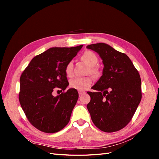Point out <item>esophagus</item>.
Listing matches in <instances>:
<instances>
[{
	"label": "esophagus",
	"mask_w": 159,
	"mask_h": 159,
	"mask_svg": "<svg viewBox=\"0 0 159 159\" xmlns=\"http://www.w3.org/2000/svg\"><path fill=\"white\" fill-rule=\"evenodd\" d=\"M85 93V91H78V93H79V95H82V94H84Z\"/></svg>",
	"instance_id": "1"
}]
</instances>
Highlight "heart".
<instances>
[{"mask_svg": "<svg viewBox=\"0 0 159 159\" xmlns=\"http://www.w3.org/2000/svg\"><path fill=\"white\" fill-rule=\"evenodd\" d=\"M81 58L84 61H85L89 66L90 74L93 75L95 78H98L100 75V71L97 66H95L98 64V58L93 52L85 51ZM65 73L68 77H72L74 75V61L73 60L69 61L65 67ZM92 78L91 76L86 77H77L70 80V85L71 88L75 89L77 90L81 91L85 90L89 88L91 84H92Z\"/></svg>", "mask_w": 159, "mask_h": 159, "instance_id": "obj_1", "label": "heart"}]
</instances>
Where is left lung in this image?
Here are the masks:
<instances>
[{
    "instance_id": "obj_1",
    "label": "left lung",
    "mask_w": 159,
    "mask_h": 159,
    "mask_svg": "<svg viewBox=\"0 0 159 159\" xmlns=\"http://www.w3.org/2000/svg\"><path fill=\"white\" fill-rule=\"evenodd\" d=\"M103 60V75L88 91L91 120L101 131H119L131 121L142 98L141 80L129 57L105 43L87 46Z\"/></svg>"
}]
</instances>
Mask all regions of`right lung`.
I'll return each instance as SVG.
<instances>
[{
	"label": "right lung",
	"mask_w": 159,
	"mask_h": 159,
	"mask_svg": "<svg viewBox=\"0 0 159 159\" xmlns=\"http://www.w3.org/2000/svg\"><path fill=\"white\" fill-rule=\"evenodd\" d=\"M82 46L51 48L34 57L22 72L19 102L28 121L40 131L58 132L70 121L78 91L71 88L56 97L53 92L68 87L66 65Z\"/></svg>",
	"instance_id": "1"
}]
</instances>
